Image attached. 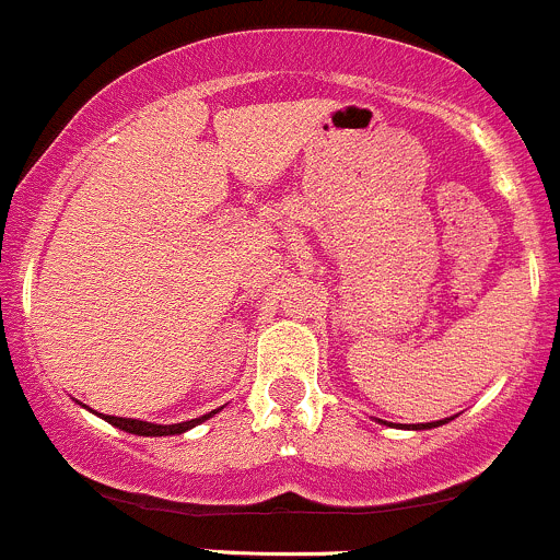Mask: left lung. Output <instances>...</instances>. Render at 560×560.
<instances>
[{"label":"left lung","instance_id":"1","mask_svg":"<svg viewBox=\"0 0 560 560\" xmlns=\"http://www.w3.org/2000/svg\"><path fill=\"white\" fill-rule=\"evenodd\" d=\"M448 420H454V418H443V420H431V423H415V425H409V429H436V425H443V423H448ZM404 429H407V425H404Z\"/></svg>","mask_w":560,"mask_h":560}]
</instances>
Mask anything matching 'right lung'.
I'll return each mask as SVG.
<instances>
[{
  "instance_id": "add662e5",
  "label": "right lung",
  "mask_w": 560,
  "mask_h": 560,
  "mask_svg": "<svg viewBox=\"0 0 560 560\" xmlns=\"http://www.w3.org/2000/svg\"><path fill=\"white\" fill-rule=\"evenodd\" d=\"M82 407H84V404H82ZM217 412H220V409L203 415V418L184 420V423H173V425L148 423V420H137V418H115V415H101V412H98V418H104L106 423L117 425L120 431H129V434H137V436H170V434H184V431H189V429H195V425L206 423V420L214 418Z\"/></svg>"
}]
</instances>
